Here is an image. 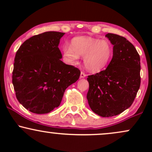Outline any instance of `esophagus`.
Returning <instances> with one entry per match:
<instances>
[{
    "label": "esophagus",
    "mask_w": 152,
    "mask_h": 152,
    "mask_svg": "<svg viewBox=\"0 0 152 152\" xmlns=\"http://www.w3.org/2000/svg\"><path fill=\"white\" fill-rule=\"evenodd\" d=\"M86 74H85L84 72H83V71H81V75H80V78H85L86 77Z\"/></svg>",
    "instance_id": "obj_1"
}]
</instances>
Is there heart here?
Here are the masks:
<instances>
[{"label":"heart","instance_id":"b5f03b06","mask_svg":"<svg viewBox=\"0 0 152 152\" xmlns=\"http://www.w3.org/2000/svg\"><path fill=\"white\" fill-rule=\"evenodd\" d=\"M63 54L68 62L74 64L83 56V64L88 71L97 72L109 64L113 56V48L106 40L82 36L73 38L71 46L63 47Z\"/></svg>","mask_w":152,"mask_h":152}]
</instances>
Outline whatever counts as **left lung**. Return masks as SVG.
I'll use <instances>...</instances> for the list:
<instances>
[{
    "label": "left lung",
    "instance_id": "1",
    "mask_svg": "<svg viewBox=\"0 0 152 152\" xmlns=\"http://www.w3.org/2000/svg\"><path fill=\"white\" fill-rule=\"evenodd\" d=\"M106 37L113 44V57L105 70L88 76L87 99L90 108L102 117H111L129 108L141 83L140 57L126 38L114 34Z\"/></svg>",
    "mask_w": 152,
    "mask_h": 152
}]
</instances>
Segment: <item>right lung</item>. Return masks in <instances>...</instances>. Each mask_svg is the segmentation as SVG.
<instances>
[{
	"label": "right lung",
	"mask_w": 152,
	"mask_h": 152,
	"mask_svg": "<svg viewBox=\"0 0 152 152\" xmlns=\"http://www.w3.org/2000/svg\"><path fill=\"white\" fill-rule=\"evenodd\" d=\"M64 34L48 31L36 35L15 54L12 76L15 96L34 114H47L58 107L65 90L79 78V69L61 60L58 46Z\"/></svg>",
	"instance_id": "1"
}]
</instances>
